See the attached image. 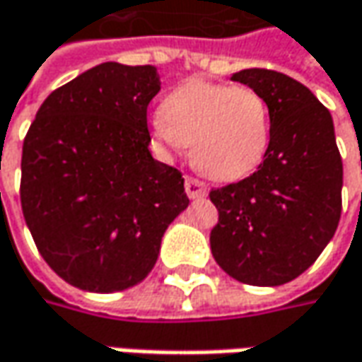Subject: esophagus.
Wrapping results in <instances>:
<instances>
[{"label": "esophagus", "instance_id": "1", "mask_svg": "<svg viewBox=\"0 0 362 362\" xmlns=\"http://www.w3.org/2000/svg\"><path fill=\"white\" fill-rule=\"evenodd\" d=\"M184 188H186V194H188V198L206 197V186H204V182H200L198 178H194V176H186Z\"/></svg>", "mask_w": 362, "mask_h": 362}]
</instances>
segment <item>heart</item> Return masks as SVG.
I'll return each mask as SVG.
<instances>
[{"instance_id":"b5f03b06","label":"heart","mask_w":362,"mask_h":362,"mask_svg":"<svg viewBox=\"0 0 362 362\" xmlns=\"http://www.w3.org/2000/svg\"><path fill=\"white\" fill-rule=\"evenodd\" d=\"M158 137L192 146V162L214 180H239L263 162L272 139L267 101L255 88L186 81L162 103Z\"/></svg>"}]
</instances>
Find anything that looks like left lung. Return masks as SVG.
Instances as JSON below:
<instances>
[{
    "instance_id": "1",
    "label": "left lung",
    "mask_w": 362,
    "mask_h": 362,
    "mask_svg": "<svg viewBox=\"0 0 362 362\" xmlns=\"http://www.w3.org/2000/svg\"><path fill=\"white\" fill-rule=\"evenodd\" d=\"M230 81L267 101L272 139L257 172L211 190L218 211L212 257L237 281L281 286L304 274L337 233L342 160L334 123L314 93L288 74L247 69Z\"/></svg>"
}]
</instances>
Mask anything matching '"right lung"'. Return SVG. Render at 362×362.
Listing matches in <instances>:
<instances>
[{
  "mask_svg": "<svg viewBox=\"0 0 362 362\" xmlns=\"http://www.w3.org/2000/svg\"><path fill=\"white\" fill-rule=\"evenodd\" d=\"M158 90L156 66L103 62L52 90L25 134V225L44 261L78 290L144 281L190 202L180 172L148 150Z\"/></svg>",
  "mask_w": 362,
  "mask_h": 362,
  "instance_id": "right-lung-1",
  "label": "right lung"
}]
</instances>
